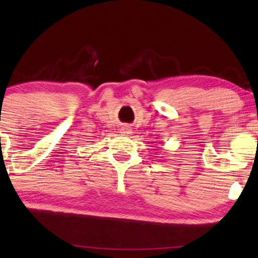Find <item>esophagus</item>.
<instances>
[{"label": "esophagus", "mask_w": 258, "mask_h": 258, "mask_svg": "<svg viewBox=\"0 0 258 258\" xmlns=\"http://www.w3.org/2000/svg\"><path fill=\"white\" fill-rule=\"evenodd\" d=\"M129 132H130V130H129L128 128H124V129H123V133H124V134H129Z\"/></svg>", "instance_id": "esophagus-1"}]
</instances>
